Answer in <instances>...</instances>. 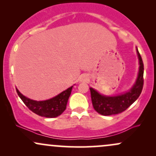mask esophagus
I'll use <instances>...</instances> for the list:
<instances>
[{
  "label": "esophagus",
  "instance_id": "esophagus-1",
  "mask_svg": "<svg viewBox=\"0 0 156 156\" xmlns=\"http://www.w3.org/2000/svg\"><path fill=\"white\" fill-rule=\"evenodd\" d=\"M87 78H85V77H83V78H81V80H83V81H85V80H87Z\"/></svg>",
  "mask_w": 156,
  "mask_h": 156
}]
</instances>
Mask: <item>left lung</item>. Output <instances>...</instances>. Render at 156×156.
I'll use <instances>...</instances> for the list:
<instances>
[{"label":"left lung","instance_id":"1","mask_svg":"<svg viewBox=\"0 0 156 156\" xmlns=\"http://www.w3.org/2000/svg\"><path fill=\"white\" fill-rule=\"evenodd\" d=\"M136 51L139 61V73L135 84L128 92L117 96L110 97L102 95L93 88H89L93 107L100 114L109 116L123 112L133 104L141 94L144 85V64L137 48Z\"/></svg>","mask_w":156,"mask_h":156}]
</instances>
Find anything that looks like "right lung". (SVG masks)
<instances>
[{
    "mask_svg": "<svg viewBox=\"0 0 156 156\" xmlns=\"http://www.w3.org/2000/svg\"><path fill=\"white\" fill-rule=\"evenodd\" d=\"M73 87L66 89L54 98L43 101H33L23 95L17 89H16V90L20 99L31 112L41 117L53 118L58 117L64 112Z\"/></svg>",
    "mask_w": 156,
    "mask_h": 156,
    "instance_id": "add662e5",
    "label": "right lung"
}]
</instances>
